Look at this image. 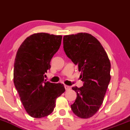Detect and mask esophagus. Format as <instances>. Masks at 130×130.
<instances>
[{
    "label": "esophagus",
    "instance_id": "obj_1",
    "mask_svg": "<svg viewBox=\"0 0 130 130\" xmlns=\"http://www.w3.org/2000/svg\"><path fill=\"white\" fill-rule=\"evenodd\" d=\"M64 87H65V90H70V86H67V85H65V86H64Z\"/></svg>",
    "mask_w": 130,
    "mask_h": 130
}]
</instances>
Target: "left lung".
<instances>
[{
  "mask_svg": "<svg viewBox=\"0 0 130 130\" xmlns=\"http://www.w3.org/2000/svg\"><path fill=\"white\" fill-rule=\"evenodd\" d=\"M63 50L78 65L83 86L72 87L77 97L71 108L77 117L87 119L99 110L111 80V63L103 47L95 37L87 33L65 35Z\"/></svg>",
  "mask_w": 130,
  "mask_h": 130,
  "instance_id": "obj_1",
  "label": "left lung"
}]
</instances>
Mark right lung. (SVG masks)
Wrapping results in <instances>:
<instances>
[{"label":"right lung","instance_id":"1","mask_svg":"<svg viewBox=\"0 0 130 130\" xmlns=\"http://www.w3.org/2000/svg\"><path fill=\"white\" fill-rule=\"evenodd\" d=\"M62 37L46 33L33 34L18 50L13 80L25 109L31 117L41 118L53 112L56 98L65 91L63 84L44 80L50 62L59 50Z\"/></svg>","mask_w":130,"mask_h":130}]
</instances>
